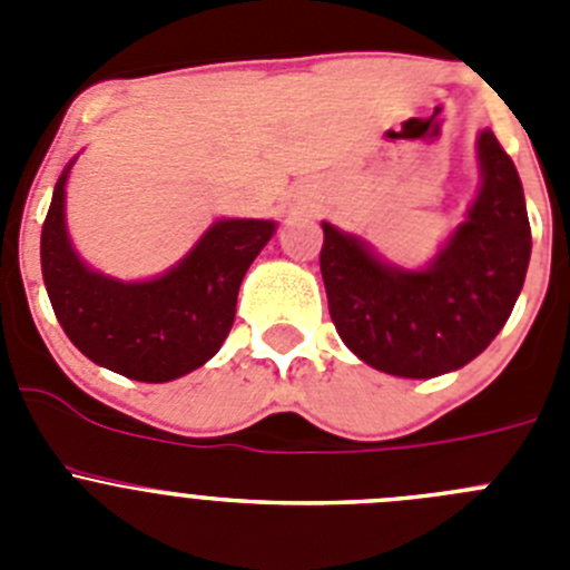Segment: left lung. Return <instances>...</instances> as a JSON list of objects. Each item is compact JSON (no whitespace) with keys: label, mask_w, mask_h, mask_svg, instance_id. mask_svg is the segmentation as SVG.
<instances>
[{"label":"left lung","mask_w":570,"mask_h":570,"mask_svg":"<svg viewBox=\"0 0 570 570\" xmlns=\"http://www.w3.org/2000/svg\"><path fill=\"white\" fill-rule=\"evenodd\" d=\"M480 190L425 268L391 265L365 239L322 223L328 311L365 365L431 380L468 365L513 311L531 259L525 194L491 130L476 136Z\"/></svg>","instance_id":"obj_1"}]
</instances>
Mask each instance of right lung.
<instances>
[{
  "label": "right lung",
  "instance_id": "1",
  "mask_svg": "<svg viewBox=\"0 0 570 570\" xmlns=\"http://www.w3.org/2000/svg\"><path fill=\"white\" fill-rule=\"evenodd\" d=\"M73 163L42 225V279L68 340L90 362L136 382H170L203 367L230 334L242 276L276 223L216 219L165 274L116 279L82 262L68 236L65 185Z\"/></svg>",
  "mask_w": 570,
  "mask_h": 570
}]
</instances>
